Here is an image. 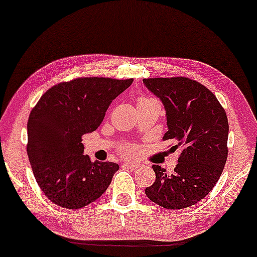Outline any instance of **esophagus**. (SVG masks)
Segmentation results:
<instances>
[{"label": "esophagus", "mask_w": 257, "mask_h": 257, "mask_svg": "<svg viewBox=\"0 0 257 257\" xmlns=\"http://www.w3.org/2000/svg\"><path fill=\"white\" fill-rule=\"evenodd\" d=\"M124 165L126 166V168L131 169V170H137L141 168V164H138V163H133V162H126L124 163Z\"/></svg>", "instance_id": "obj_1"}]
</instances>
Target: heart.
<instances>
[{"label": "heart", "instance_id": "1", "mask_svg": "<svg viewBox=\"0 0 257 257\" xmlns=\"http://www.w3.org/2000/svg\"><path fill=\"white\" fill-rule=\"evenodd\" d=\"M153 101H157V100L153 99V98H146V96H142V98H139L138 100H137V106H138V105H143V104H148V102H153ZM157 102H158V101H157ZM124 151H125L126 153H131L132 150L130 149V148H125Z\"/></svg>", "mask_w": 257, "mask_h": 257}]
</instances>
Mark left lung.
Here are the masks:
<instances>
[{
    "instance_id": "8db88e82",
    "label": "left lung",
    "mask_w": 257,
    "mask_h": 257,
    "mask_svg": "<svg viewBox=\"0 0 257 257\" xmlns=\"http://www.w3.org/2000/svg\"><path fill=\"white\" fill-rule=\"evenodd\" d=\"M164 105L168 132L181 149L171 175L152 165L156 181L145 195L163 208L177 210L196 204L214 189L228 157L229 124L226 113L214 93L189 78L143 79Z\"/></svg>"
}]
</instances>
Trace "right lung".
<instances>
[{
    "label": "right lung",
    "instance_id": "right-lung-1",
    "mask_svg": "<svg viewBox=\"0 0 257 257\" xmlns=\"http://www.w3.org/2000/svg\"><path fill=\"white\" fill-rule=\"evenodd\" d=\"M133 79L78 78L53 86L29 114V163L40 189L65 209L91 204L106 191L119 165L92 162L82 136L99 127L112 100Z\"/></svg>",
    "mask_w": 257,
    "mask_h": 257
}]
</instances>
